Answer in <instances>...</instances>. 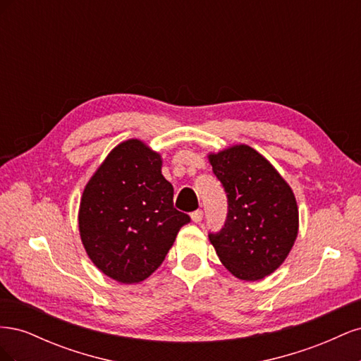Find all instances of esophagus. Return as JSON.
Segmentation results:
<instances>
[{
  "instance_id": "esophagus-1",
  "label": "esophagus",
  "mask_w": 361,
  "mask_h": 361,
  "mask_svg": "<svg viewBox=\"0 0 361 361\" xmlns=\"http://www.w3.org/2000/svg\"><path fill=\"white\" fill-rule=\"evenodd\" d=\"M192 223H200L203 220V211H195L191 214Z\"/></svg>"
}]
</instances>
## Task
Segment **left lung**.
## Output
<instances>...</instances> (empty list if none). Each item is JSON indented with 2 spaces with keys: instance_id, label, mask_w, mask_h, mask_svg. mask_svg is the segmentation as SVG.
Returning <instances> with one entry per match:
<instances>
[{
  "instance_id": "obj_1",
  "label": "left lung",
  "mask_w": 361,
  "mask_h": 361,
  "mask_svg": "<svg viewBox=\"0 0 361 361\" xmlns=\"http://www.w3.org/2000/svg\"><path fill=\"white\" fill-rule=\"evenodd\" d=\"M207 159L228 202L221 232L209 235L218 259L239 280L265 279L286 260L298 236V204L290 185L247 145L209 152Z\"/></svg>"
}]
</instances>
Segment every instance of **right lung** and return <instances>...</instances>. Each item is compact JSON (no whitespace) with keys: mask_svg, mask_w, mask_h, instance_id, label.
Segmentation results:
<instances>
[{"mask_svg":"<svg viewBox=\"0 0 361 361\" xmlns=\"http://www.w3.org/2000/svg\"><path fill=\"white\" fill-rule=\"evenodd\" d=\"M161 154L145 141L117 145L84 187L78 227L94 267L133 285L161 267L190 216L173 207V187L162 176Z\"/></svg>","mask_w":361,"mask_h":361,"instance_id":"obj_1","label":"right lung"}]
</instances>
